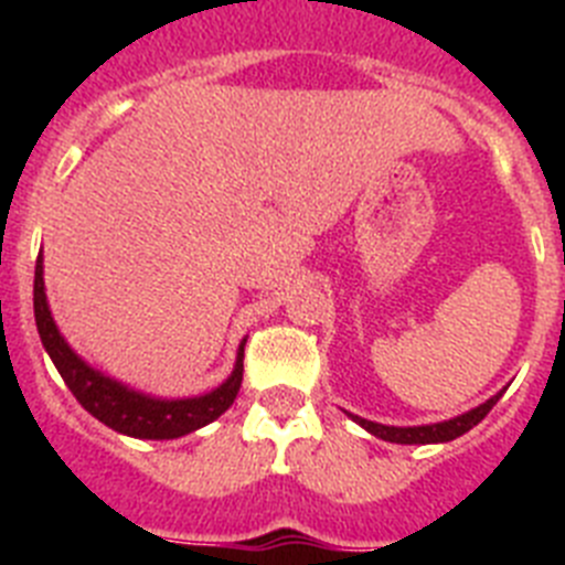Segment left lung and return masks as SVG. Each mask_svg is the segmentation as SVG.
I'll return each instance as SVG.
<instances>
[{
    "label": "left lung",
    "mask_w": 565,
    "mask_h": 565,
    "mask_svg": "<svg viewBox=\"0 0 565 565\" xmlns=\"http://www.w3.org/2000/svg\"><path fill=\"white\" fill-rule=\"evenodd\" d=\"M503 393H498V396L487 398L483 404H478L476 411L463 413V416H456L450 418V422H438V424H422V427H387V424H376V422H367V418H359V416H348L353 418L356 424H362L364 430L373 433L376 438H382V441H391V444H444V441H452V438L463 436L467 430H472L478 422H481L483 416H487L492 407H495V402L501 398Z\"/></svg>",
    "instance_id": "1"
}]
</instances>
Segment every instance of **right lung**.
I'll return each mask as SVG.
<instances>
[{
  "label": "right lung",
  "instance_id": "add662e5",
  "mask_svg": "<svg viewBox=\"0 0 565 565\" xmlns=\"http://www.w3.org/2000/svg\"><path fill=\"white\" fill-rule=\"evenodd\" d=\"M42 274V254H39L36 279H33V313H36L39 337H42L44 351L50 353L56 371L62 373L70 393L78 398V404H82L89 416H96L98 422L113 427L115 433H124V436L163 441V438H181L186 433L201 430V427L212 424L214 418L223 416L232 407L234 398H237L239 384H243V348H246V339L239 342L232 376L221 387H214L212 393H203V396L194 398L147 396V393H138L132 387H127V384L104 376L96 367H89L64 342L56 322H53V313H50Z\"/></svg>",
  "mask_w": 565,
  "mask_h": 565
}]
</instances>
